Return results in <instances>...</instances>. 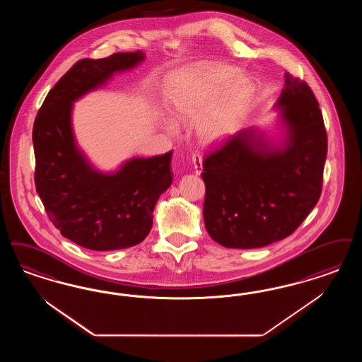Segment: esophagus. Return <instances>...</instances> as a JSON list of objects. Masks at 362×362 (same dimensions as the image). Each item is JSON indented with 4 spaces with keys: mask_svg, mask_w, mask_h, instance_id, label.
Returning a JSON list of instances; mask_svg holds the SVG:
<instances>
[{
    "mask_svg": "<svg viewBox=\"0 0 362 362\" xmlns=\"http://www.w3.org/2000/svg\"><path fill=\"white\" fill-rule=\"evenodd\" d=\"M191 161H192V164H194L195 174L201 175L203 170L202 156H201V153H199V152H194V153L191 155Z\"/></svg>",
    "mask_w": 362,
    "mask_h": 362,
    "instance_id": "esophagus-1",
    "label": "esophagus"
}]
</instances>
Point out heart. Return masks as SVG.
Wrapping results in <instances>:
<instances>
[{
	"instance_id": "heart-1",
	"label": "heart",
	"mask_w": 362,
	"mask_h": 362,
	"mask_svg": "<svg viewBox=\"0 0 362 362\" xmlns=\"http://www.w3.org/2000/svg\"><path fill=\"white\" fill-rule=\"evenodd\" d=\"M235 75L237 70L232 67L210 66L175 76L165 93L170 113L180 122L201 118L198 132L207 141L229 134L252 95V87L245 79L234 82L220 95ZM219 95L221 98L218 100ZM165 129L175 133L176 125L167 121Z\"/></svg>"
}]
</instances>
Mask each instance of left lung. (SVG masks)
Segmentation results:
<instances>
[{"label": "left lung", "mask_w": 362, "mask_h": 362, "mask_svg": "<svg viewBox=\"0 0 362 362\" xmlns=\"http://www.w3.org/2000/svg\"><path fill=\"white\" fill-rule=\"evenodd\" d=\"M287 128L283 146L253 129L225 139L203 159V218L210 237L225 247L253 249L295 232L318 203L327 134L310 86L286 74L276 103Z\"/></svg>", "instance_id": "8db88e82"}]
</instances>
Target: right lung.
Segmentation results:
<instances>
[{"mask_svg":"<svg viewBox=\"0 0 362 362\" xmlns=\"http://www.w3.org/2000/svg\"><path fill=\"white\" fill-rule=\"evenodd\" d=\"M143 60L144 54L136 51L76 62L49 90L35 118L36 191L62 235L90 250L140 244L152 228L155 204L173 183V151L136 158L116 174H102L88 164L74 140V101Z\"/></svg>","mask_w":362,"mask_h":362,"instance_id":"1","label":"right lung"}]
</instances>
